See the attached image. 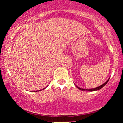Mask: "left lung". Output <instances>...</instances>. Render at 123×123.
<instances>
[{
    "label": "left lung",
    "instance_id": "8db88e82",
    "mask_svg": "<svg viewBox=\"0 0 123 123\" xmlns=\"http://www.w3.org/2000/svg\"><path fill=\"white\" fill-rule=\"evenodd\" d=\"M109 80V79H108V80H107V81H106V82H105V83H104V84H103L102 85H101L100 86H99V87H96V88H91V89H83V88H80V87H77V88H78L79 89V90H82V91H86V90H87V91H97V90H100V89L102 88V87H104V86H105L106 85V84H107V83L108 82Z\"/></svg>",
    "mask_w": 123,
    "mask_h": 123
}]
</instances>
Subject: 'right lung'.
Wrapping results in <instances>:
<instances>
[{
  "instance_id": "right-lung-1",
  "label": "right lung",
  "mask_w": 123,
  "mask_h": 123,
  "mask_svg": "<svg viewBox=\"0 0 123 123\" xmlns=\"http://www.w3.org/2000/svg\"><path fill=\"white\" fill-rule=\"evenodd\" d=\"M44 89H45V88H43V90H44ZM39 91H42V90H39Z\"/></svg>"
}]
</instances>
